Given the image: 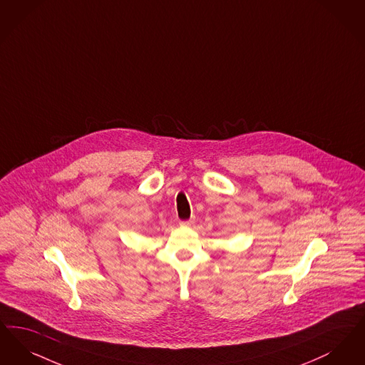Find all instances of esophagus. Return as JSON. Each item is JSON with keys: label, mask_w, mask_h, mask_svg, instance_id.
Here are the masks:
<instances>
[{"label": "esophagus", "mask_w": 365, "mask_h": 365, "mask_svg": "<svg viewBox=\"0 0 365 365\" xmlns=\"http://www.w3.org/2000/svg\"><path fill=\"white\" fill-rule=\"evenodd\" d=\"M195 222V218H190V220H185V221H181V225H187L190 226L192 223Z\"/></svg>", "instance_id": "34e87169"}]
</instances>
